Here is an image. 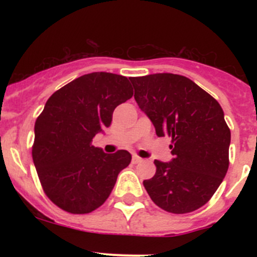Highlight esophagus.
I'll list each match as a JSON object with an SVG mask.
<instances>
[{
	"mask_svg": "<svg viewBox=\"0 0 257 257\" xmlns=\"http://www.w3.org/2000/svg\"><path fill=\"white\" fill-rule=\"evenodd\" d=\"M132 160H133L134 164H138V163H141L143 159H142V158H139L138 155H133V159Z\"/></svg>",
	"mask_w": 257,
	"mask_h": 257,
	"instance_id": "34e87169",
	"label": "esophagus"
}]
</instances>
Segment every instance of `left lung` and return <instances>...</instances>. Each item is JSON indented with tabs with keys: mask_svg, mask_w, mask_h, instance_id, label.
<instances>
[{
	"mask_svg": "<svg viewBox=\"0 0 257 257\" xmlns=\"http://www.w3.org/2000/svg\"><path fill=\"white\" fill-rule=\"evenodd\" d=\"M134 99L158 137H172L173 159L154 160L155 175L144 180L150 199L173 214L201 208L229 168L231 134L216 99L184 76L133 77Z\"/></svg>",
	"mask_w": 257,
	"mask_h": 257,
	"instance_id": "8db88e82",
	"label": "left lung"
}]
</instances>
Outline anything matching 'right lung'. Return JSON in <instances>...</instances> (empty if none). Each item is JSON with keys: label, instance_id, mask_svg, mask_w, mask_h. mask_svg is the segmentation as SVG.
<instances>
[{"label": "right lung", "instance_id": "obj_1", "mask_svg": "<svg viewBox=\"0 0 257 257\" xmlns=\"http://www.w3.org/2000/svg\"><path fill=\"white\" fill-rule=\"evenodd\" d=\"M133 95L126 77L93 72L49 97L35 124L32 158L46 195L71 214L98 209L112 193L131 153L107 154L92 145L114 109Z\"/></svg>", "mask_w": 257, "mask_h": 257}]
</instances>
